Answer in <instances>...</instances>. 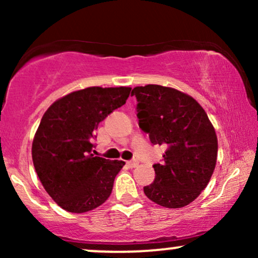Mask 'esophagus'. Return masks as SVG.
<instances>
[{
  "label": "esophagus",
  "instance_id": "obj_1",
  "mask_svg": "<svg viewBox=\"0 0 258 258\" xmlns=\"http://www.w3.org/2000/svg\"><path fill=\"white\" fill-rule=\"evenodd\" d=\"M126 164H127V166L131 167V168L138 166V161H137V160H131V161H127Z\"/></svg>",
  "mask_w": 258,
  "mask_h": 258
}]
</instances>
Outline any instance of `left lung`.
<instances>
[{
	"label": "left lung",
	"mask_w": 258,
	"mask_h": 258,
	"mask_svg": "<svg viewBox=\"0 0 258 258\" xmlns=\"http://www.w3.org/2000/svg\"><path fill=\"white\" fill-rule=\"evenodd\" d=\"M139 127L150 142L166 148L162 164L153 165L155 179L144 194L160 206L180 209L194 201L211 179L218 142L214 125L189 94L160 85L137 86Z\"/></svg>",
	"instance_id": "8db88e82"
}]
</instances>
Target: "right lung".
I'll return each instance as SVG.
<instances>
[{
  "label": "right lung",
  "instance_id": "add662e5",
  "mask_svg": "<svg viewBox=\"0 0 258 258\" xmlns=\"http://www.w3.org/2000/svg\"><path fill=\"white\" fill-rule=\"evenodd\" d=\"M131 87H87L55 100L41 119L32 161L43 188L58 206L84 214L105 203L125 162L92 154L98 123L126 103Z\"/></svg>",
  "mask_w": 258,
  "mask_h": 258
}]
</instances>
